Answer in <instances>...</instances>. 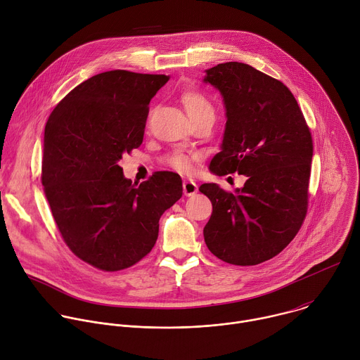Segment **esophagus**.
I'll return each instance as SVG.
<instances>
[{
    "instance_id": "34e87169",
    "label": "esophagus",
    "mask_w": 360,
    "mask_h": 360,
    "mask_svg": "<svg viewBox=\"0 0 360 360\" xmlns=\"http://www.w3.org/2000/svg\"><path fill=\"white\" fill-rule=\"evenodd\" d=\"M184 195L185 196H193L198 192V185L193 181H184Z\"/></svg>"
}]
</instances>
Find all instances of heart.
<instances>
[{"label": "heart", "mask_w": 360, "mask_h": 360, "mask_svg": "<svg viewBox=\"0 0 360 360\" xmlns=\"http://www.w3.org/2000/svg\"><path fill=\"white\" fill-rule=\"evenodd\" d=\"M181 103L192 122L202 117L214 118V108L212 103L196 90H186L181 94ZM167 164L178 172H189L192 168V157L182 153H174L167 157Z\"/></svg>", "instance_id": "1"}]
</instances>
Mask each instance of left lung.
Here are the masks:
<instances>
[{
	"label": "left lung",
	"instance_id": "1",
	"mask_svg": "<svg viewBox=\"0 0 360 360\" xmlns=\"http://www.w3.org/2000/svg\"><path fill=\"white\" fill-rule=\"evenodd\" d=\"M203 82L220 91L226 110L221 150L209 169L248 176L234 193L200 185L213 206L205 243L229 264L256 266L283 252L304 221L312 137L290 89L253 66L220 63Z\"/></svg>",
	"mask_w": 360,
	"mask_h": 360
}]
</instances>
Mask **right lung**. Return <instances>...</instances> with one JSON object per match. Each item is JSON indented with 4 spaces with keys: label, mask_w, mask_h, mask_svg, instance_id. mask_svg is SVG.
I'll list each match as a JSON object with an SVG mask.
<instances>
[{
    "label": "right lung",
    "mask_w": 360,
    "mask_h": 360,
    "mask_svg": "<svg viewBox=\"0 0 360 360\" xmlns=\"http://www.w3.org/2000/svg\"><path fill=\"white\" fill-rule=\"evenodd\" d=\"M169 80L129 70L76 86L45 126L42 185L69 249L103 271L124 270L154 248L160 217L182 196L174 172L133 184L118 161L144 139L148 104Z\"/></svg>",
    "instance_id": "add662e5"
}]
</instances>
